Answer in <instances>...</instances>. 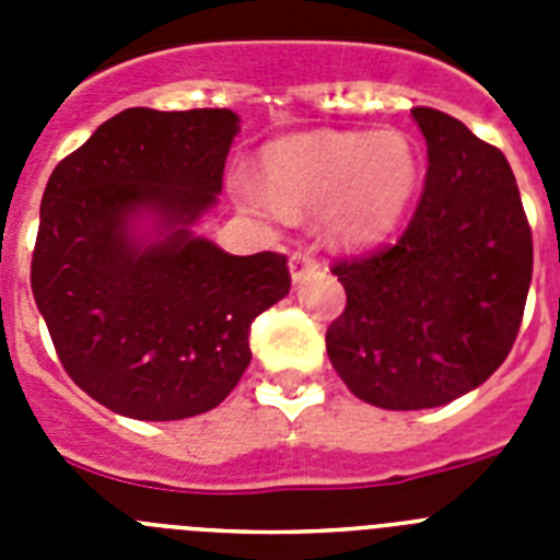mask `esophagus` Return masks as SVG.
Returning <instances> with one entry per match:
<instances>
[{"instance_id":"1","label":"esophagus","mask_w":560,"mask_h":560,"mask_svg":"<svg viewBox=\"0 0 560 560\" xmlns=\"http://www.w3.org/2000/svg\"><path fill=\"white\" fill-rule=\"evenodd\" d=\"M316 257L311 255L308 249H296V252H291V257H289V269H291V277H294V283H300V280H303L305 275H311V271L316 269Z\"/></svg>"}]
</instances>
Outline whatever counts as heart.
I'll use <instances>...</instances> for the list:
<instances>
[{"instance_id":"obj_1","label":"heart","mask_w":560,"mask_h":560,"mask_svg":"<svg viewBox=\"0 0 560 560\" xmlns=\"http://www.w3.org/2000/svg\"><path fill=\"white\" fill-rule=\"evenodd\" d=\"M266 190L241 176L232 190L271 219L323 212L339 244H373L409 210L420 182L415 142L400 131H325L294 137L266 153Z\"/></svg>"}]
</instances>
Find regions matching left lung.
I'll return each instance as SVG.
<instances>
[{"label": "left lung", "instance_id": "1", "mask_svg": "<svg viewBox=\"0 0 560 560\" xmlns=\"http://www.w3.org/2000/svg\"><path fill=\"white\" fill-rule=\"evenodd\" d=\"M427 182L395 244L336 260L348 305L325 334L330 364L381 409L443 407L508 359L533 277V232L497 145L415 106Z\"/></svg>", "mask_w": 560, "mask_h": 560}]
</instances>
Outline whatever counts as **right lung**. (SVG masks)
<instances>
[{
    "instance_id": "1",
    "label": "right lung",
    "mask_w": 560,
    "mask_h": 560,
    "mask_svg": "<svg viewBox=\"0 0 560 560\" xmlns=\"http://www.w3.org/2000/svg\"><path fill=\"white\" fill-rule=\"evenodd\" d=\"M235 133L230 108H126L44 187L33 296L69 378L112 412L182 420L219 407L252 359L255 316L289 294L285 255H226L190 232L215 205ZM137 211L168 235L133 242Z\"/></svg>"
}]
</instances>
